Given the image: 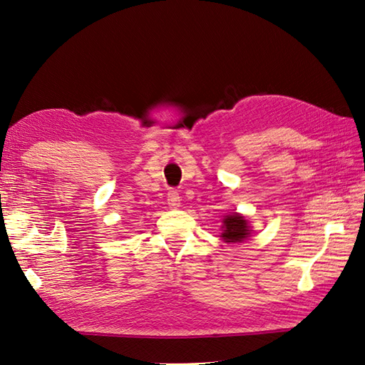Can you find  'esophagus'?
Returning a JSON list of instances; mask_svg holds the SVG:
<instances>
[{
	"instance_id": "1",
	"label": "esophagus",
	"mask_w": 365,
	"mask_h": 365,
	"mask_svg": "<svg viewBox=\"0 0 365 365\" xmlns=\"http://www.w3.org/2000/svg\"><path fill=\"white\" fill-rule=\"evenodd\" d=\"M180 192H178L177 190H169L168 191V204L170 207H178L180 205Z\"/></svg>"
}]
</instances>
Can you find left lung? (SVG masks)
Here are the masks:
<instances>
[{
  "instance_id": "8db88e82",
  "label": "left lung",
  "mask_w": 365,
  "mask_h": 365,
  "mask_svg": "<svg viewBox=\"0 0 365 365\" xmlns=\"http://www.w3.org/2000/svg\"><path fill=\"white\" fill-rule=\"evenodd\" d=\"M250 235V227H247V222L237 213L234 215H227L224 218V232H222V238L226 240L227 243H237V242H243V240Z\"/></svg>"
}]
</instances>
